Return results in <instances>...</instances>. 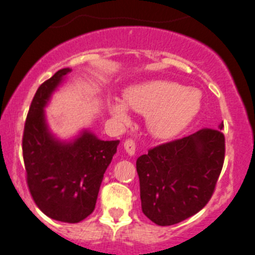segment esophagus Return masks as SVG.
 Wrapping results in <instances>:
<instances>
[{"label": "esophagus", "instance_id": "esophagus-1", "mask_svg": "<svg viewBox=\"0 0 255 255\" xmlns=\"http://www.w3.org/2000/svg\"><path fill=\"white\" fill-rule=\"evenodd\" d=\"M125 150H126V153L128 154V155L129 156H133L134 155V153H135V144H134V142H133L132 139H128V140H126L125 142Z\"/></svg>", "mask_w": 255, "mask_h": 255}]
</instances>
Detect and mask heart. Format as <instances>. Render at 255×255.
Returning a JSON list of instances; mask_svg holds the SVG:
<instances>
[{
  "mask_svg": "<svg viewBox=\"0 0 255 255\" xmlns=\"http://www.w3.org/2000/svg\"><path fill=\"white\" fill-rule=\"evenodd\" d=\"M125 101L110 105V113L118 122H126L129 109L146 115V127L153 138L170 140L186 129L201 109V96L194 89L171 80H148L129 86Z\"/></svg>",
  "mask_w": 255,
  "mask_h": 255,
  "instance_id": "obj_1",
  "label": "heart"
}]
</instances>
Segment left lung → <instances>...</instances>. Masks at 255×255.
I'll return each instance as SVG.
<instances>
[{
  "label": "left lung",
  "instance_id": "1",
  "mask_svg": "<svg viewBox=\"0 0 255 255\" xmlns=\"http://www.w3.org/2000/svg\"><path fill=\"white\" fill-rule=\"evenodd\" d=\"M223 160L225 135L207 128L140 155L137 173L144 215L155 225L171 226L199 212L212 196Z\"/></svg>",
  "mask_w": 255,
  "mask_h": 255
}]
</instances>
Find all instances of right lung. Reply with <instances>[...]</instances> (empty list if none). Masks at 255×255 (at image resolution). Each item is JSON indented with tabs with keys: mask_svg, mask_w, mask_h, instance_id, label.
Wrapping results in <instances>:
<instances>
[{
	"mask_svg": "<svg viewBox=\"0 0 255 255\" xmlns=\"http://www.w3.org/2000/svg\"><path fill=\"white\" fill-rule=\"evenodd\" d=\"M70 68L43 82L30 104L23 133V159L33 200L55 221L78 223L95 210L104 174L120 140H102L89 128L61 139L51 132L45 107Z\"/></svg>",
	"mask_w": 255,
	"mask_h": 255,
	"instance_id": "add662e5",
	"label": "right lung"
}]
</instances>
